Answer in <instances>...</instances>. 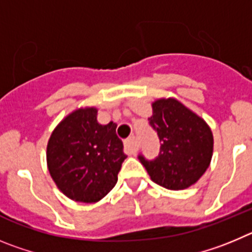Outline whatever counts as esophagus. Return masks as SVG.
Masks as SVG:
<instances>
[{"mask_svg": "<svg viewBox=\"0 0 252 252\" xmlns=\"http://www.w3.org/2000/svg\"><path fill=\"white\" fill-rule=\"evenodd\" d=\"M125 150L128 155H135V153L137 151V142L135 136H131L128 137L126 141H125Z\"/></svg>", "mask_w": 252, "mask_h": 252, "instance_id": "34e87169", "label": "esophagus"}]
</instances>
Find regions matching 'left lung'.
<instances>
[{"label":"left lung","instance_id":"obj_1","mask_svg":"<svg viewBox=\"0 0 252 252\" xmlns=\"http://www.w3.org/2000/svg\"><path fill=\"white\" fill-rule=\"evenodd\" d=\"M149 125L161 142L155 159L139 155L151 180L171 190L194 184L212 159L213 135L208 125L174 98L154 102Z\"/></svg>","mask_w":252,"mask_h":252}]
</instances>
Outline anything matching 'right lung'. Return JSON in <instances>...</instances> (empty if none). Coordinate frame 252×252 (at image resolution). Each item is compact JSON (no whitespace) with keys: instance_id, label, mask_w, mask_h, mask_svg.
<instances>
[{"instance_id":"right-lung-1","label":"right lung","mask_w":252,"mask_h":252,"mask_svg":"<svg viewBox=\"0 0 252 252\" xmlns=\"http://www.w3.org/2000/svg\"><path fill=\"white\" fill-rule=\"evenodd\" d=\"M117 125H101L97 110L81 108L57 126L48 142L46 159L51 178L68 198L94 203L117 183L126 159Z\"/></svg>"}]
</instances>
